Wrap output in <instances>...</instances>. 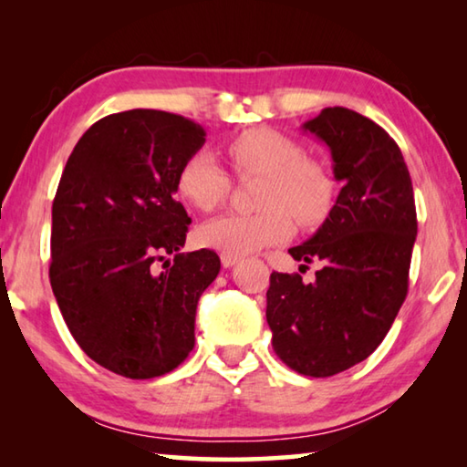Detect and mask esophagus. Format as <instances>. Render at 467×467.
I'll return each instance as SVG.
<instances>
[{
	"label": "esophagus",
	"mask_w": 467,
	"mask_h": 467,
	"mask_svg": "<svg viewBox=\"0 0 467 467\" xmlns=\"http://www.w3.org/2000/svg\"><path fill=\"white\" fill-rule=\"evenodd\" d=\"M220 262H223V265H224V267H233V265H236V264L241 262V257L224 255V253H223V255H220Z\"/></svg>",
	"instance_id": "esophagus-1"
}]
</instances>
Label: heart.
Masks as SVG:
<instances>
[{"label":"heart","mask_w":467,"mask_h":467,"mask_svg":"<svg viewBox=\"0 0 467 467\" xmlns=\"http://www.w3.org/2000/svg\"><path fill=\"white\" fill-rule=\"evenodd\" d=\"M224 152L236 175L262 177L249 216L224 214L197 228L195 239L220 255L243 257L286 241L292 220L298 226L321 224L334 208L336 179L305 148L272 128H253L226 140ZM177 192L193 208L210 212L231 192V177L208 150L189 154L177 172Z\"/></svg>","instance_id":"1"}]
</instances>
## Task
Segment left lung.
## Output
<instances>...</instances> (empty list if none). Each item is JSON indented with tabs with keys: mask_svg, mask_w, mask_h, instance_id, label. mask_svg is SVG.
Wrapping results in <instances>:
<instances>
[{
	"mask_svg": "<svg viewBox=\"0 0 467 467\" xmlns=\"http://www.w3.org/2000/svg\"><path fill=\"white\" fill-rule=\"evenodd\" d=\"M303 130L329 146L344 187L319 231L288 249L321 265L315 282L272 272L265 317L284 365L331 377L368 358L404 305L416 203L401 150L368 117L327 107Z\"/></svg>",
	"mask_w": 467,
	"mask_h": 467,
	"instance_id": "obj_1",
	"label": "left lung"
}]
</instances>
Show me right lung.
Wrapping results in <instances>:
<instances>
[{"instance_id": "add662e5", "label": "right lung", "mask_w": 467, "mask_h": 467, "mask_svg": "<svg viewBox=\"0 0 467 467\" xmlns=\"http://www.w3.org/2000/svg\"><path fill=\"white\" fill-rule=\"evenodd\" d=\"M203 141L200 123L131 109L94 123L63 169L51 288L78 346L110 373L154 379L193 350L197 300L220 257L179 253L192 218L175 192L181 164Z\"/></svg>"}]
</instances>
